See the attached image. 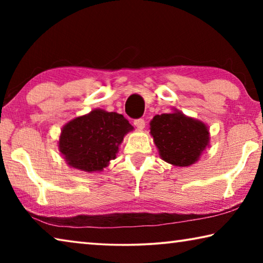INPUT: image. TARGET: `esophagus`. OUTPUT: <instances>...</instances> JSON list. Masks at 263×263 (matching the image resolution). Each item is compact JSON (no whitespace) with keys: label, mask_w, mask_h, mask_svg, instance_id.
Wrapping results in <instances>:
<instances>
[{"label":"esophagus","mask_w":263,"mask_h":263,"mask_svg":"<svg viewBox=\"0 0 263 263\" xmlns=\"http://www.w3.org/2000/svg\"><path fill=\"white\" fill-rule=\"evenodd\" d=\"M133 124H135V126L137 128H139V130H142V128L145 127V121L142 118H138L133 121Z\"/></svg>","instance_id":"obj_1"}]
</instances>
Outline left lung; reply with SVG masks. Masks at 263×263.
<instances>
[{
    "label": "left lung",
    "instance_id": "1",
    "mask_svg": "<svg viewBox=\"0 0 263 263\" xmlns=\"http://www.w3.org/2000/svg\"><path fill=\"white\" fill-rule=\"evenodd\" d=\"M149 125L160 157L174 166L195 163L209 144L205 124L179 111L157 115Z\"/></svg>",
    "mask_w": 263,
    "mask_h": 263
}]
</instances>
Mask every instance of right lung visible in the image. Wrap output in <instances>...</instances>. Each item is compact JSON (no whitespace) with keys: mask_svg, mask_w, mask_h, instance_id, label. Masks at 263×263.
Instances as JSON below:
<instances>
[{"mask_svg":"<svg viewBox=\"0 0 263 263\" xmlns=\"http://www.w3.org/2000/svg\"><path fill=\"white\" fill-rule=\"evenodd\" d=\"M132 128L123 115L92 110L64 126L60 152L70 167L88 173L102 171L116 158L124 136Z\"/></svg>","mask_w":263,"mask_h":263,"instance_id":"right-lung-1","label":"right lung"}]
</instances>
